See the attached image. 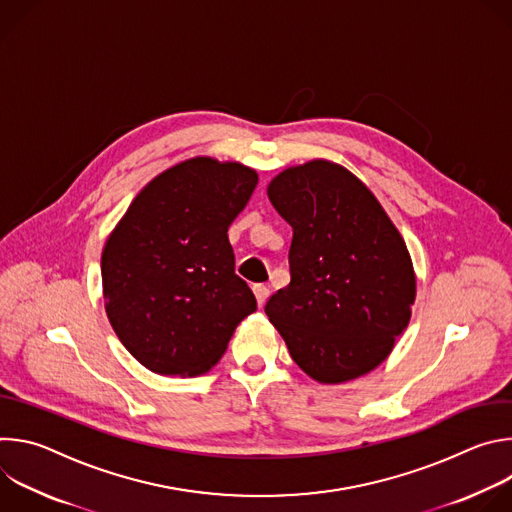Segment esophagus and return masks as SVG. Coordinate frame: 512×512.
<instances>
[{"mask_svg": "<svg viewBox=\"0 0 512 512\" xmlns=\"http://www.w3.org/2000/svg\"><path fill=\"white\" fill-rule=\"evenodd\" d=\"M253 294H255V298H257L259 308H263L265 302H267V298H269V287L263 285V283H257V285H253Z\"/></svg>", "mask_w": 512, "mask_h": 512, "instance_id": "obj_1", "label": "esophagus"}]
</instances>
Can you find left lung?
<instances>
[{
	"instance_id": "obj_1",
	"label": "left lung",
	"mask_w": 512,
	"mask_h": 512,
	"mask_svg": "<svg viewBox=\"0 0 512 512\" xmlns=\"http://www.w3.org/2000/svg\"><path fill=\"white\" fill-rule=\"evenodd\" d=\"M267 196L294 231L291 281L269 298V322L312 379L367 375L411 318L415 273L403 237L375 194L326 160L287 168Z\"/></svg>"
}]
</instances>
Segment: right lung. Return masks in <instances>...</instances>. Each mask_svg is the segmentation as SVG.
Listing matches in <instances>:
<instances>
[{"instance_id":"obj_1","label":"right lung","mask_w":512,"mask_h":512,"mask_svg":"<svg viewBox=\"0 0 512 512\" xmlns=\"http://www.w3.org/2000/svg\"><path fill=\"white\" fill-rule=\"evenodd\" d=\"M257 180L237 162L186 160L145 186L109 235L101 257L105 310L145 369L206 373L257 310L227 235Z\"/></svg>"}]
</instances>
